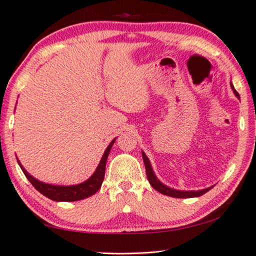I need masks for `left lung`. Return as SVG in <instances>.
Returning a JSON list of instances; mask_svg holds the SVG:
<instances>
[{
    "label": "left lung",
    "instance_id": "obj_1",
    "mask_svg": "<svg viewBox=\"0 0 256 256\" xmlns=\"http://www.w3.org/2000/svg\"><path fill=\"white\" fill-rule=\"evenodd\" d=\"M230 85H231V88H232V90H234L236 96L240 98L238 92L234 90V85H232V82L230 84ZM142 152L144 163V166H146V174H147L148 182H150V184L156 190H158V192L164 194V196H168L178 198V199H188V198H198V196H204V193H207L209 190L212 188V186H210V188L199 190H174V188H169V186L164 185L163 182L158 180V178L156 177V174H154V170H152L150 160H148V158L144 152Z\"/></svg>",
    "mask_w": 256,
    "mask_h": 256
}]
</instances>
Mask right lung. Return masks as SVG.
Listing matches in <instances>:
<instances>
[{
    "instance_id": "1",
    "label": "right lung",
    "mask_w": 256,
    "mask_h": 256,
    "mask_svg": "<svg viewBox=\"0 0 256 256\" xmlns=\"http://www.w3.org/2000/svg\"><path fill=\"white\" fill-rule=\"evenodd\" d=\"M115 141H116V138L109 144L108 147H106V150H104V155H102L101 161L98 163L96 169H95L94 174H92L87 180H85L84 182H80V184H77V185L64 186V185L46 184V182L38 180V179L34 178L32 174H30L28 171L25 170V168L20 164L19 160H17V162L19 166H20V169L22 170V172H24V174L26 176V178H28L30 184L34 186V188H36L41 194H44V196H47L48 199H50L52 201H66V202L78 201V200L86 199V198L93 196V194L96 193L98 188H101L102 182H104V178L106 158H108L110 150H112V144Z\"/></svg>"
}]
</instances>
